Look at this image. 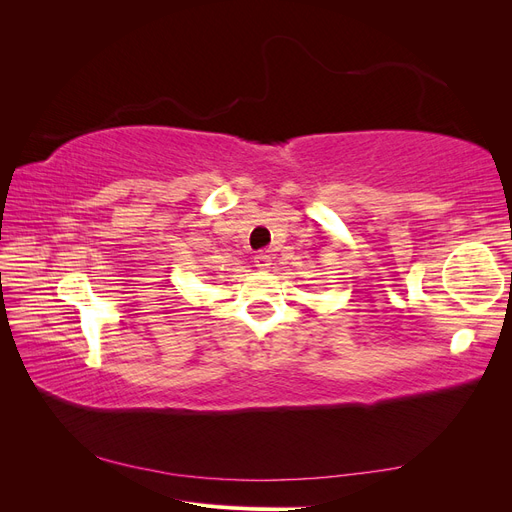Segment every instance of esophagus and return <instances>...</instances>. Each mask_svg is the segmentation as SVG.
I'll return each instance as SVG.
<instances>
[{
    "instance_id": "esophagus-1",
    "label": "esophagus",
    "mask_w": 512,
    "mask_h": 512,
    "mask_svg": "<svg viewBox=\"0 0 512 512\" xmlns=\"http://www.w3.org/2000/svg\"><path fill=\"white\" fill-rule=\"evenodd\" d=\"M254 262H256V267H258L260 271H269L271 265H273V258H271V254H267V252H260V254H256Z\"/></svg>"
}]
</instances>
